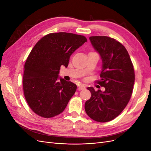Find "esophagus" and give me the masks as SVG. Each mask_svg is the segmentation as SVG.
<instances>
[{
    "label": "esophagus",
    "instance_id": "34e87169",
    "mask_svg": "<svg viewBox=\"0 0 151 151\" xmlns=\"http://www.w3.org/2000/svg\"><path fill=\"white\" fill-rule=\"evenodd\" d=\"M86 88V87L84 84H80L78 87V89L79 90H83V89H84Z\"/></svg>",
    "mask_w": 151,
    "mask_h": 151
}]
</instances>
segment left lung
Segmentation results:
<instances>
[{"label": "left lung", "instance_id": "1", "mask_svg": "<svg viewBox=\"0 0 151 151\" xmlns=\"http://www.w3.org/2000/svg\"><path fill=\"white\" fill-rule=\"evenodd\" d=\"M103 61L98 84L105 91L87 88L91 98L85 103V111L91 119L107 122L117 117L129 102L135 82L133 63L127 49L120 42L106 36L89 37Z\"/></svg>", "mask_w": 151, "mask_h": 151}]
</instances>
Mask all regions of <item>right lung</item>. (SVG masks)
I'll return each mask as SVG.
<instances>
[{"label": "right lung", "mask_w": 151, "mask_h": 151, "mask_svg": "<svg viewBox=\"0 0 151 151\" xmlns=\"http://www.w3.org/2000/svg\"><path fill=\"white\" fill-rule=\"evenodd\" d=\"M87 39L65 32L50 33L40 40L24 67L23 92L27 103L36 115L52 118L60 114L77 89L70 81H58L61 65L67 67L70 57Z\"/></svg>", "instance_id": "1"}]
</instances>
